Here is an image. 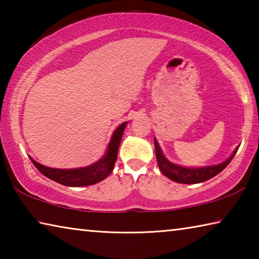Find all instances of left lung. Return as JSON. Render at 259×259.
Wrapping results in <instances>:
<instances>
[{"label": "left lung", "mask_w": 259, "mask_h": 259, "mask_svg": "<svg viewBox=\"0 0 259 259\" xmlns=\"http://www.w3.org/2000/svg\"><path fill=\"white\" fill-rule=\"evenodd\" d=\"M154 145L157 165H159L161 172L163 174L165 177L171 179V181L182 184H199L214 177L216 175H218L226 168L227 164H229L232 159L234 157L235 153L238 152L239 148V146L236 147L235 151L232 153L229 159H226L224 162H222V163L219 164L205 166H184L177 163H174V162L166 159L163 152L161 150L159 143H157L156 138H154Z\"/></svg>", "instance_id": "8db88e82"}]
</instances>
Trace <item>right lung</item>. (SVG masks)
I'll return each instance as SVG.
<instances>
[{
  "label": "right lung",
  "mask_w": 259,
  "mask_h": 259,
  "mask_svg": "<svg viewBox=\"0 0 259 259\" xmlns=\"http://www.w3.org/2000/svg\"><path fill=\"white\" fill-rule=\"evenodd\" d=\"M126 124H128V122H123L114 130L111 140H109L107 145L106 153L103 155L102 159H99L90 165L74 169H57L38 163L33 157H29V159L33 162V164L36 166L38 171L45 175L46 177L50 178L51 181L59 183L61 185L71 187L94 185V184L104 181L113 171L114 164H115L117 159V150H119Z\"/></svg>",
  "instance_id": "add662e5"
}]
</instances>
